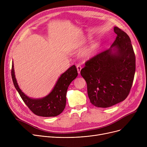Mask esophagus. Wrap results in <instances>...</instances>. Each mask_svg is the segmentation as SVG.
I'll use <instances>...</instances> for the list:
<instances>
[{"label":"esophagus","instance_id":"34e87169","mask_svg":"<svg viewBox=\"0 0 147 147\" xmlns=\"http://www.w3.org/2000/svg\"><path fill=\"white\" fill-rule=\"evenodd\" d=\"M77 69H78V73L80 74V71H81V69H82V67H81V65H80L79 64L77 65Z\"/></svg>","mask_w":147,"mask_h":147}]
</instances>
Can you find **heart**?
Instances as JSON below:
<instances>
[{"label": "heart", "mask_w": 147, "mask_h": 147, "mask_svg": "<svg viewBox=\"0 0 147 147\" xmlns=\"http://www.w3.org/2000/svg\"><path fill=\"white\" fill-rule=\"evenodd\" d=\"M88 41L87 38H84L80 41V45H83L84 43H85ZM98 43H93L83 53V57L85 58L86 59H89L91 58L92 57H94L97 52H98Z\"/></svg>", "instance_id": "obj_1"}]
</instances>
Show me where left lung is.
Listing matches in <instances>:
<instances>
[{
	"instance_id": "8db88e82",
	"label": "left lung",
	"mask_w": 147,
	"mask_h": 147,
	"mask_svg": "<svg viewBox=\"0 0 147 147\" xmlns=\"http://www.w3.org/2000/svg\"><path fill=\"white\" fill-rule=\"evenodd\" d=\"M111 48L86 62L80 74L90 102L97 107L117 104L128 96L134 79L135 55L129 36L117 27Z\"/></svg>"
}]
</instances>
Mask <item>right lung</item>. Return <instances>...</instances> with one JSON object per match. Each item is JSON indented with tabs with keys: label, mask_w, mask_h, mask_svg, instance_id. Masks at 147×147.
Returning a JSON list of instances; mask_svg holds the SVG:
<instances>
[{
	"label": "right lung",
	"mask_w": 147,
	"mask_h": 147,
	"mask_svg": "<svg viewBox=\"0 0 147 147\" xmlns=\"http://www.w3.org/2000/svg\"><path fill=\"white\" fill-rule=\"evenodd\" d=\"M78 75L74 65L69 67L62 74L52 90L42 98L33 99L25 95L19 88L15 78L12 62L11 76L15 88L19 93L23 101L34 114L42 117H55L63 111L66 104V94L71 82Z\"/></svg>",
	"instance_id": "obj_1"
}]
</instances>
